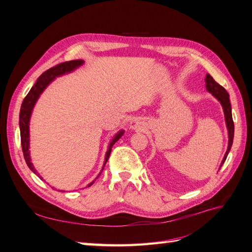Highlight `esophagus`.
<instances>
[{
	"instance_id": "34e87169",
	"label": "esophagus",
	"mask_w": 252,
	"mask_h": 252,
	"mask_svg": "<svg viewBox=\"0 0 252 252\" xmlns=\"http://www.w3.org/2000/svg\"><path fill=\"white\" fill-rule=\"evenodd\" d=\"M130 128L133 129V130H143V124L139 120H133L130 122Z\"/></svg>"
}]
</instances>
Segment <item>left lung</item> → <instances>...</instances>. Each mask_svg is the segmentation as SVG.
I'll return each instance as SVG.
<instances>
[{
  "label": "left lung",
  "mask_w": 252,
  "mask_h": 252,
  "mask_svg": "<svg viewBox=\"0 0 252 252\" xmlns=\"http://www.w3.org/2000/svg\"><path fill=\"white\" fill-rule=\"evenodd\" d=\"M206 89L208 90V93H210L213 96H216L218 98V101L220 103L224 110L225 114V122H226V126H227V130H228V148L226 150V154L223 158V161L220 163V168L222 167V165L225 163L228 154L231 149L232 143H233V135H234V124H233V120H232V113H231V104L229 100V94L226 91V89L220 86V84H218L210 74H206Z\"/></svg>",
  "instance_id": "8db88e82"
}]
</instances>
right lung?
Instances as JSON below:
<instances>
[{"label": "right lung", "instance_id": "add662e5", "mask_svg": "<svg viewBox=\"0 0 252 252\" xmlns=\"http://www.w3.org/2000/svg\"><path fill=\"white\" fill-rule=\"evenodd\" d=\"M83 64H84V61L83 60H73V61H69V62L61 63V64H59V65H57L55 67L50 68V69L46 70L44 73H42L40 75L39 79L36 80L35 84L32 87V89L29 90L28 94L25 96L24 101H23V103H22L21 110H20V122H19V124H20L21 145H22L23 155H24V158H25V161H26V164L30 168V170H32V172H34L41 180H43V178L34 169V167H33V165L32 163V158H30V155H29V121H30V117H32V109H33L34 105H35V103L37 101V98L40 97L41 94L45 90V88H46L53 80H55L57 77H60V75H63L65 73L71 72L72 70L75 69V68L80 67ZM123 134H124V130L119 131L116 135H114V138L110 142L108 150H107V152H106V157H105V162H104V165H103V169H104L105 164L107 163V161H108V158H109L110 152H111V147L113 146L114 143L119 141V139ZM100 174H98V175H100ZM98 175H97V177H98ZM94 181L91 182L90 184L88 185V187H90L91 185H93L94 183Z\"/></svg>", "mask_w": 252, "mask_h": 252}]
</instances>
